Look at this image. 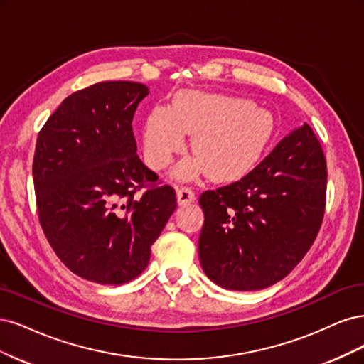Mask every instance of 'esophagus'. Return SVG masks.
I'll return each instance as SVG.
<instances>
[{"instance_id":"1","label":"esophagus","mask_w":364,"mask_h":364,"mask_svg":"<svg viewBox=\"0 0 364 364\" xmlns=\"http://www.w3.org/2000/svg\"><path fill=\"white\" fill-rule=\"evenodd\" d=\"M177 201L178 205H187L195 201V193L189 187H180L177 191Z\"/></svg>"}]
</instances>
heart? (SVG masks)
<instances>
[{
	"mask_svg": "<svg viewBox=\"0 0 364 364\" xmlns=\"http://www.w3.org/2000/svg\"><path fill=\"white\" fill-rule=\"evenodd\" d=\"M186 134H192L195 157L181 161L177 173L193 177L208 172L219 181L245 177L262 160L275 134L272 112L254 101L181 90L171 107L154 105L144 125V156L154 171L165 169L183 151Z\"/></svg>",
	"mask_w": 364,
	"mask_h": 364,
	"instance_id": "b5f03b06",
	"label": "heart"
}]
</instances>
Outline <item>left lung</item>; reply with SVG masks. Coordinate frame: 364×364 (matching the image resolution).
<instances>
[{"label": "left lung", "instance_id": "left-lung-1", "mask_svg": "<svg viewBox=\"0 0 364 364\" xmlns=\"http://www.w3.org/2000/svg\"><path fill=\"white\" fill-rule=\"evenodd\" d=\"M326 160L309 124L293 130L236 183L199 196L203 271L230 290H260L307 254L325 210Z\"/></svg>", "mask_w": 364, "mask_h": 364}]
</instances>
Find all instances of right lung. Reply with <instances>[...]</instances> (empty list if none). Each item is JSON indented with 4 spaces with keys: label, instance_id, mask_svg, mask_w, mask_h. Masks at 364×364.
I'll return each mask as SVG.
<instances>
[{
    "label": "right lung",
    "instance_id": "obj_1",
    "mask_svg": "<svg viewBox=\"0 0 364 364\" xmlns=\"http://www.w3.org/2000/svg\"><path fill=\"white\" fill-rule=\"evenodd\" d=\"M148 93L134 81L77 90L38 136L33 181L42 230L69 271L98 284L142 274L177 208L175 191L136 154L132 122Z\"/></svg>",
    "mask_w": 364,
    "mask_h": 364
}]
</instances>
